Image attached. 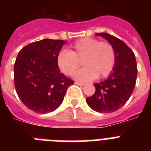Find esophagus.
<instances>
[{
	"label": "esophagus",
	"mask_w": 151,
	"mask_h": 151,
	"mask_svg": "<svg viewBox=\"0 0 151 151\" xmlns=\"http://www.w3.org/2000/svg\"><path fill=\"white\" fill-rule=\"evenodd\" d=\"M75 85H80V86H83V85H85V83H82V82H78V81H75Z\"/></svg>",
	"instance_id": "34e87169"
}]
</instances>
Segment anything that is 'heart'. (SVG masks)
I'll return each instance as SVG.
<instances>
[{"label": "heart", "mask_w": 151, "mask_h": 151, "mask_svg": "<svg viewBox=\"0 0 151 151\" xmlns=\"http://www.w3.org/2000/svg\"><path fill=\"white\" fill-rule=\"evenodd\" d=\"M82 61L85 67L76 73L78 81H88L97 77H107L114 68L116 53L113 45L107 41H99L85 37L78 40L69 51H62L57 56V64L66 75L74 74Z\"/></svg>", "instance_id": "1"}]
</instances>
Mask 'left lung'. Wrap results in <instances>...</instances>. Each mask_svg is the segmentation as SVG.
Wrapping results in <instances>:
<instances>
[{"instance_id": "1", "label": "left lung", "mask_w": 151, "mask_h": 151, "mask_svg": "<svg viewBox=\"0 0 151 151\" xmlns=\"http://www.w3.org/2000/svg\"><path fill=\"white\" fill-rule=\"evenodd\" d=\"M107 40L116 53L114 68L107 79L94 84L96 92L86 98L88 105L99 113H112L126 103L136 86L137 64L135 55L124 41L106 33L96 34Z\"/></svg>"}]
</instances>
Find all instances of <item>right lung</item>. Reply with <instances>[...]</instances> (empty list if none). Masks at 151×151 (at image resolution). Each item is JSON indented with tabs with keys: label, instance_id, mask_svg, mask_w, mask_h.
<instances>
[{
	"label": "right lung",
	"instance_id": "right-lung-1",
	"mask_svg": "<svg viewBox=\"0 0 151 151\" xmlns=\"http://www.w3.org/2000/svg\"><path fill=\"white\" fill-rule=\"evenodd\" d=\"M66 43L44 39L25 46L14 65V82L18 96L27 108L39 114L56 110L73 81L60 73L57 56Z\"/></svg>",
	"mask_w": 151,
	"mask_h": 151
}]
</instances>
